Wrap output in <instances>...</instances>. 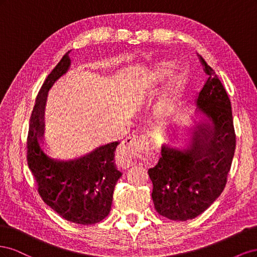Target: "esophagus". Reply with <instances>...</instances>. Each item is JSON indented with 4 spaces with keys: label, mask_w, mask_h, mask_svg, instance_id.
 Here are the masks:
<instances>
[{
    "label": "esophagus",
    "mask_w": 257,
    "mask_h": 257,
    "mask_svg": "<svg viewBox=\"0 0 257 257\" xmlns=\"http://www.w3.org/2000/svg\"><path fill=\"white\" fill-rule=\"evenodd\" d=\"M147 141L145 135L132 136L124 141L119 150V161L123 165H133L135 160L139 157V154L144 150V147Z\"/></svg>",
    "instance_id": "obj_1"
}]
</instances>
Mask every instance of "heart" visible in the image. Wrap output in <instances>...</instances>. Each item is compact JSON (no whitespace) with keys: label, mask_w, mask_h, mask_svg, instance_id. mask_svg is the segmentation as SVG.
Masks as SVG:
<instances>
[{"label":"heart","mask_w":257,"mask_h":257,"mask_svg":"<svg viewBox=\"0 0 257 257\" xmlns=\"http://www.w3.org/2000/svg\"><path fill=\"white\" fill-rule=\"evenodd\" d=\"M173 66V63H170V62H162V63H159L155 66L154 77L155 78H162V77L170 74ZM186 84H188V75H186L185 72L179 73L175 77L172 85V94L164 100V104H163V111H164L165 114H170L176 110L179 99H180V96L185 90Z\"/></svg>","instance_id":"heart-1"}]
</instances>
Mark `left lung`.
Listing matches in <instances>:
<instances>
[{"label": "left lung", "mask_w": 257, "mask_h": 257, "mask_svg": "<svg viewBox=\"0 0 257 257\" xmlns=\"http://www.w3.org/2000/svg\"><path fill=\"white\" fill-rule=\"evenodd\" d=\"M207 80L197 107L207 119L194 127L186 149L163 146L158 164L148 170L157 211L169 220L186 221L203 213L221 195L236 149L229 97L219 77L199 56Z\"/></svg>", "instance_id": "left-lung-1"}]
</instances>
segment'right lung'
I'll use <instances>...</instances> for the list:
<instances>
[{
    "mask_svg": "<svg viewBox=\"0 0 257 257\" xmlns=\"http://www.w3.org/2000/svg\"><path fill=\"white\" fill-rule=\"evenodd\" d=\"M66 52L44 81L31 113L27 160L42 199L63 219L81 225L98 223L109 214L112 194L122 174L113 157L118 142L107 144L73 161L50 159L41 149L44 134L45 97L51 85L71 64Z\"/></svg>",
    "mask_w": 257,
    "mask_h": 257,
    "instance_id": "obj_1",
    "label": "right lung"
}]
</instances>
